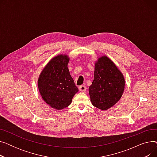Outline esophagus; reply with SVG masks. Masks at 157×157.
<instances>
[{"mask_svg":"<svg viewBox=\"0 0 157 157\" xmlns=\"http://www.w3.org/2000/svg\"><path fill=\"white\" fill-rule=\"evenodd\" d=\"M79 91L80 92H85L86 91V86L85 85H81L79 87Z\"/></svg>","mask_w":157,"mask_h":157,"instance_id":"34e87169","label":"esophagus"}]
</instances>
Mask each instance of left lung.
I'll list each match as a JSON object with an SVG mask.
<instances>
[{"label":"left lung","instance_id":"obj_1","mask_svg":"<svg viewBox=\"0 0 157 157\" xmlns=\"http://www.w3.org/2000/svg\"><path fill=\"white\" fill-rule=\"evenodd\" d=\"M125 88V79L115 64L106 56L95 64L94 78L89 87L90 101L95 108L107 110L116 104Z\"/></svg>","mask_w":157,"mask_h":157}]
</instances>
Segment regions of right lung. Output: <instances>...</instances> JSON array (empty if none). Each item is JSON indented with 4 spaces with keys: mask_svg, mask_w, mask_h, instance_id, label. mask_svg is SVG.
Segmentation results:
<instances>
[{
    "mask_svg": "<svg viewBox=\"0 0 157 157\" xmlns=\"http://www.w3.org/2000/svg\"><path fill=\"white\" fill-rule=\"evenodd\" d=\"M69 62L65 55L54 57L41 72L38 79L39 90L43 100L58 110L68 107L78 92L67 67Z\"/></svg>",
    "mask_w": 157,
    "mask_h": 157,
    "instance_id": "add662e5",
    "label": "right lung"
}]
</instances>
